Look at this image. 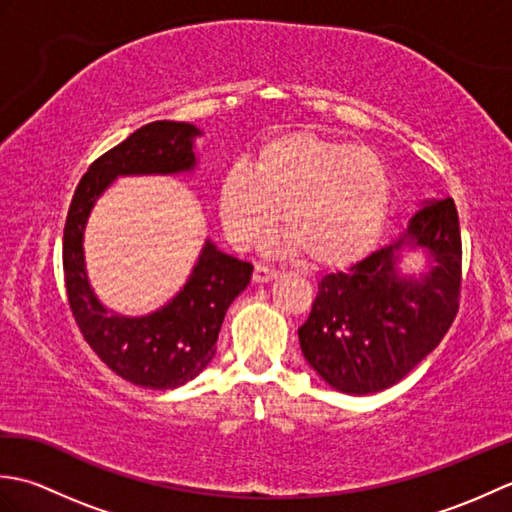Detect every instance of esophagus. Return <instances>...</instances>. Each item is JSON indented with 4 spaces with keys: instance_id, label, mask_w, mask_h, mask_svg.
Instances as JSON below:
<instances>
[{
    "instance_id": "esophagus-1",
    "label": "esophagus",
    "mask_w": 512,
    "mask_h": 512,
    "mask_svg": "<svg viewBox=\"0 0 512 512\" xmlns=\"http://www.w3.org/2000/svg\"><path fill=\"white\" fill-rule=\"evenodd\" d=\"M279 273L275 268H268L264 264H257L255 266V273H253V279L257 281V284H266V281H273Z\"/></svg>"
}]
</instances>
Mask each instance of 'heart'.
<instances>
[{
	"instance_id": "b5f03b06",
	"label": "heart",
	"mask_w": 512,
	"mask_h": 512,
	"mask_svg": "<svg viewBox=\"0 0 512 512\" xmlns=\"http://www.w3.org/2000/svg\"><path fill=\"white\" fill-rule=\"evenodd\" d=\"M226 235L250 246L284 211L288 246L314 268H345L378 242L389 215L391 176L374 149L308 132H290L259 147L253 169L233 167L220 184Z\"/></svg>"
}]
</instances>
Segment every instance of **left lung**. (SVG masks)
Instances as JSON below:
<instances>
[{"instance_id": "8db88e82", "label": "left lung", "mask_w": 512, "mask_h": 512, "mask_svg": "<svg viewBox=\"0 0 512 512\" xmlns=\"http://www.w3.org/2000/svg\"><path fill=\"white\" fill-rule=\"evenodd\" d=\"M422 247L432 259L420 278L402 276L399 250ZM462 239L451 198L427 200L396 242L374 250L347 273L325 275L301 352L330 387L376 394L405 378L436 350L460 308Z\"/></svg>"}]
</instances>
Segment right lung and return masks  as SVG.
<instances>
[{"mask_svg": "<svg viewBox=\"0 0 512 512\" xmlns=\"http://www.w3.org/2000/svg\"><path fill=\"white\" fill-rule=\"evenodd\" d=\"M191 123L156 121L94 160L74 191L63 228V275L83 339L114 374L145 389H176L213 361L224 314L250 284L253 266L206 239L187 284L167 306L123 317L96 299L85 273L83 233L96 200L118 176H171L198 165Z\"/></svg>", "mask_w": 512, "mask_h": 512, "instance_id": "add662e5", "label": "right lung"}]
</instances>
